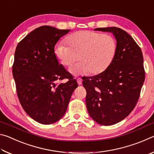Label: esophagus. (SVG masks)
<instances>
[{
  "mask_svg": "<svg viewBox=\"0 0 154 154\" xmlns=\"http://www.w3.org/2000/svg\"><path fill=\"white\" fill-rule=\"evenodd\" d=\"M77 83L79 85H82V79H81V78H78V79H77Z\"/></svg>",
  "mask_w": 154,
  "mask_h": 154,
  "instance_id": "1",
  "label": "esophagus"
}]
</instances>
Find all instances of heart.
<instances>
[{
	"label": "heart",
	"mask_w": 154,
	"mask_h": 154,
	"mask_svg": "<svg viewBox=\"0 0 154 154\" xmlns=\"http://www.w3.org/2000/svg\"><path fill=\"white\" fill-rule=\"evenodd\" d=\"M66 43L68 46L57 44L54 54L64 66H71L79 60L80 62L70 69L75 75L90 72L92 75L102 73L113 62L118 51V43L113 36L91 30L71 34Z\"/></svg>",
	"instance_id": "heart-1"
}]
</instances>
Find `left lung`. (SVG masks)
I'll return each mask as SVG.
<instances>
[{
    "label": "left lung",
    "mask_w": 154,
    "mask_h": 154,
    "mask_svg": "<svg viewBox=\"0 0 154 154\" xmlns=\"http://www.w3.org/2000/svg\"><path fill=\"white\" fill-rule=\"evenodd\" d=\"M95 30L113 33L118 51L108 69L95 76L83 77V85L91 118L99 124L110 126L126 118L137 105L145 81L143 56L132 36L121 28Z\"/></svg>",
    "instance_id": "left-lung-1"
}]
</instances>
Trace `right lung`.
<instances>
[{"label":"right lung","mask_w":154,"mask_h":154,"mask_svg":"<svg viewBox=\"0 0 154 154\" xmlns=\"http://www.w3.org/2000/svg\"><path fill=\"white\" fill-rule=\"evenodd\" d=\"M70 30L49 26L36 28L17 44L12 66L22 108L42 124L55 123L66 113L77 81L60 64L54 47ZM68 79L64 84L60 80Z\"/></svg>","instance_id":"right-lung-1"}]
</instances>
